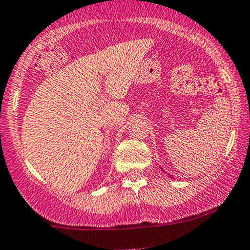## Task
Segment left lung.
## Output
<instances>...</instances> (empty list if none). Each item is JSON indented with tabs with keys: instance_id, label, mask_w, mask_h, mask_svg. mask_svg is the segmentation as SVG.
<instances>
[{
	"instance_id": "obj_1",
	"label": "left lung",
	"mask_w": 250,
	"mask_h": 250,
	"mask_svg": "<svg viewBox=\"0 0 250 250\" xmlns=\"http://www.w3.org/2000/svg\"><path fill=\"white\" fill-rule=\"evenodd\" d=\"M160 168H161V167H160ZM161 171H162V172H165V171H164V169H162V168H161ZM168 176H169V177H171V178H172V177H173V176H172V174H168Z\"/></svg>"
}]
</instances>
